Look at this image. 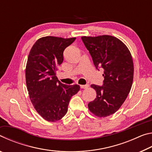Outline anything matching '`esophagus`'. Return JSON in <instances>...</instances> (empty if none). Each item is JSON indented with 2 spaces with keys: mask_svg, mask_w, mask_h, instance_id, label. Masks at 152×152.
Returning <instances> with one entry per match:
<instances>
[{
  "mask_svg": "<svg viewBox=\"0 0 152 152\" xmlns=\"http://www.w3.org/2000/svg\"><path fill=\"white\" fill-rule=\"evenodd\" d=\"M89 87V85L88 84H85V85H80V88H88Z\"/></svg>",
  "mask_w": 152,
  "mask_h": 152,
  "instance_id": "esophagus-1",
  "label": "esophagus"
}]
</instances>
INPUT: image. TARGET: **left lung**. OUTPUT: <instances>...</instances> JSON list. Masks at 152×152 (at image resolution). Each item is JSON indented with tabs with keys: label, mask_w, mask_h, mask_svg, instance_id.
<instances>
[{
	"label": "left lung",
	"mask_w": 152,
	"mask_h": 152,
	"mask_svg": "<svg viewBox=\"0 0 152 152\" xmlns=\"http://www.w3.org/2000/svg\"><path fill=\"white\" fill-rule=\"evenodd\" d=\"M81 38L96 68L104 69L103 85L91 86L96 91V97L89 102L88 109L97 117H106L119 109L132 88L134 72L132 56L127 46L114 36Z\"/></svg>",
	"instance_id": "8db88e82"
}]
</instances>
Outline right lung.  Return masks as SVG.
<instances>
[{
  "mask_svg": "<svg viewBox=\"0 0 152 152\" xmlns=\"http://www.w3.org/2000/svg\"><path fill=\"white\" fill-rule=\"evenodd\" d=\"M76 37L47 36L36 41L28 56L25 69L27 88L31 101L45 120L55 122L68 111L71 97L80 91L78 84L66 85L56 77L63 53Z\"/></svg>",
  "mask_w": 152,
  "mask_h": 152,
  "instance_id": "right-lung-1",
  "label": "right lung"
}]
</instances>
